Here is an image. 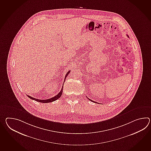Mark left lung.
I'll use <instances>...</instances> for the list:
<instances>
[{
    "mask_svg": "<svg viewBox=\"0 0 151 151\" xmlns=\"http://www.w3.org/2000/svg\"><path fill=\"white\" fill-rule=\"evenodd\" d=\"M127 36L128 37V35H127ZM87 98H88V97H87ZM88 99H89V100L91 101H92V102H95V103H97V104H99V103H98V102H95V101H94L91 100V99H89V98H88Z\"/></svg>",
    "mask_w": 151,
    "mask_h": 151,
    "instance_id": "obj_1",
    "label": "left lung"
}]
</instances>
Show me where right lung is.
Returning <instances> with one entry per match:
<instances>
[{
  "instance_id": "1",
  "label": "right lung",
  "mask_w": 151,
  "mask_h": 151,
  "mask_svg": "<svg viewBox=\"0 0 151 151\" xmlns=\"http://www.w3.org/2000/svg\"><path fill=\"white\" fill-rule=\"evenodd\" d=\"M70 71H69L66 74V75H65V76L64 81L65 80V78H66V77H67V76L68 75V74H69ZM62 92H63V87L62 88V89H61V91H60V92L58 94H57V95L55 96L54 97H51L50 99H47V100H39V99H35V98H34V97H31V96H29V95H27V96L28 97H29L30 99H31L34 100L36 101L37 102H42V103H49V102H53V101H55L57 99H58L60 97V96L62 95Z\"/></svg>"
}]
</instances>
